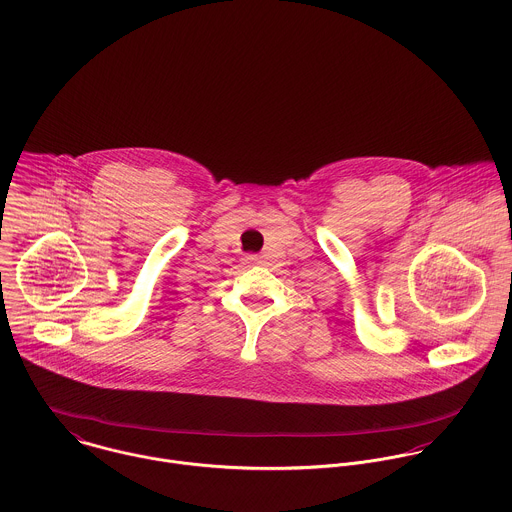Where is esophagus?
Masks as SVG:
<instances>
[{
    "label": "esophagus",
    "mask_w": 512,
    "mask_h": 512,
    "mask_svg": "<svg viewBox=\"0 0 512 512\" xmlns=\"http://www.w3.org/2000/svg\"><path fill=\"white\" fill-rule=\"evenodd\" d=\"M244 260H246V264H256V262H258V256H256V254H246Z\"/></svg>",
    "instance_id": "obj_1"
}]
</instances>
